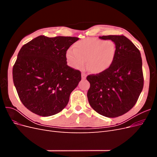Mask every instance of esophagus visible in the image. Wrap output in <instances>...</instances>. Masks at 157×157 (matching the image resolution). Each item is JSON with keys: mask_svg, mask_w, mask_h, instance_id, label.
Returning a JSON list of instances; mask_svg holds the SVG:
<instances>
[{"mask_svg": "<svg viewBox=\"0 0 157 157\" xmlns=\"http://www.w3.org/2000/svg\"><path fill=\"white\" fill-rule=\"evenodd\" d=\"M86 75L84 73H82V79H83V80L86 79Z\"/></svg>", "mask_w": 157, "mask_h": 157, "instance_id": "obj_1", "label": "esophagus"}]
</instances>
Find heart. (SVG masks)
Instances as JSON below:
<instances>
[{
  "label": "heart",
  "mask_w": 157,
  "mask_h": 157,
  "mask_svg": "<svg viewBox=\"0 0 157 157\" xmlns=\"http://www.w3.org/2000/svg\"><path fill=\"white\" fill-rule=\"evenodd\" d=\"M116 51L115 42L98 38H87L76 42L73 49L67 50L66 57L71 67L81 69L86 61V67L92 73L107 70L113 63Z\"/></svg>",
  "instance_id": "heart-1"
}]
</instances>
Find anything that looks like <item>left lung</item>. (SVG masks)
I'll use <instances>...</instances> for the list:
<instances>
[{"label": "left lung", "mask_w": 157, "mask_h": 157, "mask_svg": "<svg viewBox=\"0 0 157 157\" xmlns=\"http://www.w3.org/2000/svg\"><path fill=\"white\" fill-rule=\"evenodd\" d=\"M115 42L113 63L107 70L89 75L87 97L90 106L109 118L121 116L135 105L144 88L142 59L140 50L124 35L99 36Z\"/></svg>", "instance_id": "obj_1"}]
</instances>
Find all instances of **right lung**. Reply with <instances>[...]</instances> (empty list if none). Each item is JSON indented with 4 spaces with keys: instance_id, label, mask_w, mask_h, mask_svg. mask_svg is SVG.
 Here are the masks:
<instances>
[{
    "instance_id": "right-lung-1",
    "label": "right lung",
    "mask_w": 157,
    "mask_h": 157,
    "mask_svg": "<svg viewBox=\"0 0 157 157\" xmlns=\"http://www.w3.org/2000/svg\"><path fill=\"white\" fill-rule=\"evenodd\" d=\"M78 37L40 35L23 45L13 65V81L21 101L42 117L59 113L81 80L67 65L66 53Z\"/></svg>"
}]
</instances>
